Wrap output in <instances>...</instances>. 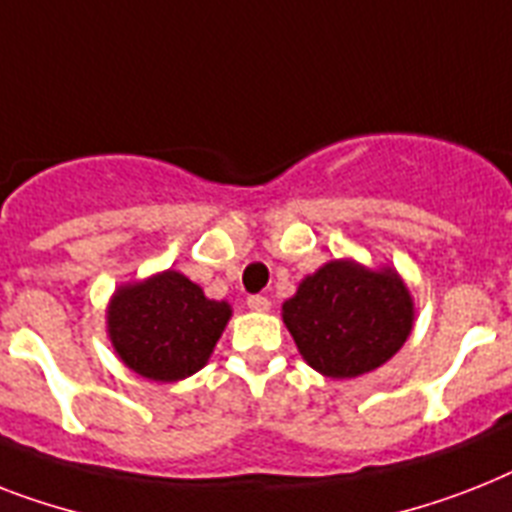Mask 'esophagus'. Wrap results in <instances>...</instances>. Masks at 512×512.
I'll return each instance as SVG.
<instances>
[{
	"label": "esophagus",
	"mask_w": 512,
	"mask_h": 512,
	"mask_svg": "<svg viewBox=\"0 0 512 512\" xmlns=\"http://www.w3.org/2000/svg\"><path fill=\"white\" fill-rule=\"evenodd\" d=\"M247 305H249V310L265 313V310H270V299L263 297V294H252V297H247Z\"/></svg>",
	"instance_id": "obj_1"
}]
</instances>
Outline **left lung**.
I'll list each match as a JSON object with an SVG mask.
<instances>
[{"label":"left lung","mask_w":512,"mask_h":512,"mask_svg":"<svg viewBox=\"0 0 512 512\" xmlns=\"http://www.w3.org/2000/svg\"><path fill=\"white\" fill-rule=\"evenodd\" d=\"M284 323L307 363L331 378L384 365L413 328V299L392 268L326 263L284 302Z\"/></svg>","instance_id":"1"}]
</instances>
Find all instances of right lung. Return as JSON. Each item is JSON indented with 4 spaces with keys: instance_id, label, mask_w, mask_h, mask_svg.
<instances>
[{
    "instance_id": "right-lung-1",
    "label": "right lung",
    "mask_w": 512,
    "mask_h": 512,
    "mask_svg": "<svg viewBox=\"0 0 512 512\" xmlns=\"http://www.w3.org/2000/svg\"><path fill=\"white\" fill-rule=\"evenodd\" d=\"M231 307L207 299L189 278L165 270L115 292L107 328L120 360L152 381H178L207 363Z\"/></svg>"
}]
</instances>
